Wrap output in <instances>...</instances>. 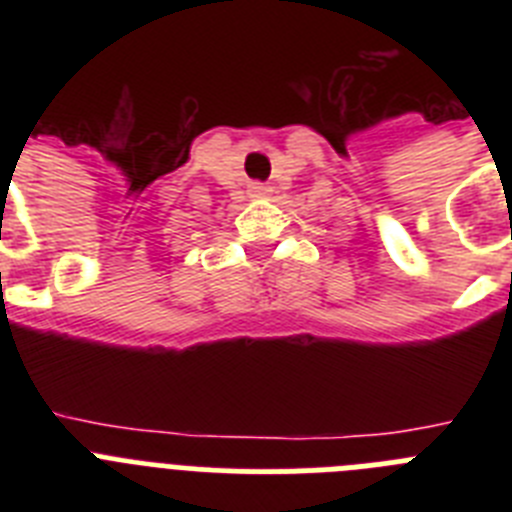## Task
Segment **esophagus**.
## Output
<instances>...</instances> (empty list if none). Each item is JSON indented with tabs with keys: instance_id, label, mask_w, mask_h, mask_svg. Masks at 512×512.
Segmentation results:
<instances>
[{
	"instance_id": "1",
	"label": "esophagus",
	"mask_w": 512,
	"mask_h": 512,
	"mask_svg": "<svg viewBox=\"0 0 512 512\" xmlns=\"http://www.w3.org/2000/svg\"><path fill=\"white\" fill-rule=\"evenodd\" d=\"M248 192H251V197H266V194H269L271 189L264 187V184L256 182V184H251V187H248Z\"/></svg>"
}]
</instances>
